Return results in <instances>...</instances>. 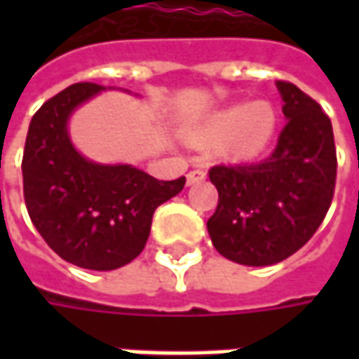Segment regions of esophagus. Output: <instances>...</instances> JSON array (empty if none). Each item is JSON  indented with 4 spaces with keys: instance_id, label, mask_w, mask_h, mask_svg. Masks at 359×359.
<instances>
[{
    "instance_id": "1",
    "label": "esophagus",
    "mask_w": 359,
    "mask_h": 359,
    "mask_svg": "<svg viewBox=\"0 0 359 359\" xmlns=\"http://www.w3.org/2000/svg\"><path fill=\"white\" fill-rule=\"evenodd\" d=\"M205 177V172L203 170H191V172L187 173V186H194V184H198Z\"/></svg>"
}]
</instances>
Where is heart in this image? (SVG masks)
Here are the masks:
<instances>
[{
    "label": "heart",
    "instance_id": "heart-1",
    "mask_svg": "<svg viewBox=\"0 0 359 359\" xmlns=\"http://www.w3.org/2000/svg\"><path fill=\"white\" fill-rule=\"evenodd\" d=\"M276 131L273 107L264 102L252 105H233L219 111L203 128V137H226L222 151L233 159L254 158L262 154Z\"/></svg>",
    "mask_w": 359,
    "mask_h": 359
}]
</instances>
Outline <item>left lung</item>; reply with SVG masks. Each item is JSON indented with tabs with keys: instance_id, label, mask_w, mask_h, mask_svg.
<instances>
[{
	"instance_id": "left-lung-1",
	"label": "left lung",
	"mask_w": 359,
	"mask_h": 359,
	"mask_svg": "<svg viewBox=\"0 0 359 359\" xmlns=\"http://www.w3.org/2000/svg\"><path fill=\"white\" fill-rule=\"evenodd\" d=\"M287 123L271 156L214 165L219 200L208 219L214 248L241 266H271L296 254L324 222L336 187L332 121L308 93L278 81Z\"/></svg>"
}]
</instances>
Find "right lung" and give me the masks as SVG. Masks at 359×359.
<instances>
[{
  "instance_id": "right-lung-1",
  "label": "right lung",
  "mask_w": 359,
  "mask_h": 359,
  "mask_svg": "<svg viewBox=\"0 0 359 359\" xmlns=\"http://www.w3.org/2000/svg\"><path fill=\"white\" fill-rule=\"evenodd\" d=\"M102 86L81 81L53 95L32 118L21 173L35 229L65 262L109 271L135 259L156 208L177 196L186 177L161 182L131 165H102L77 151L67 119Z\"/></svg>"
}]
</instances>
